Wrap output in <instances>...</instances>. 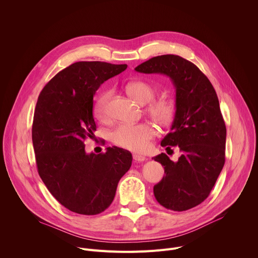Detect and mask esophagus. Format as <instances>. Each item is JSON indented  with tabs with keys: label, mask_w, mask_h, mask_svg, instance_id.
<instances>
[{
	"label": "esophagus",
	"mask_w": 258,
	"mask_h": 258,
	"mask_svg": "<svg viewBox=\"0 0 258 258\" xmlns=\"http://www.w3.org/2000/svg\"><path fill=\"white\" fill-rule=\"evenodd\" d=\"M133 158H134L135 161H138V162H142L146 159V157L144 155H141V154H138V153H134Z\"/></svg>",
	"instance_id": "34e87169"
}]
</instances>
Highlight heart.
Returning a JSON list of instances; mask_svg holds the SVG:
<instances>
[{"instance_id": "heart-1", "label": "heart", "mask_w": 258, "mask_h": 258, "mask_svg": "<svg viewBox=\"0 0 258 258\" xmlns=\"http://www.w3.org/2000/svg\"><path fill=\"white\" fill-rule=\"evenodd\" d=\"M126 93L138 103L146 104L151 101L155 95V89L150 84L143 81L130 82L125 85ZM110 98L109 91L101 92L94 102V114L104 120L107 117V104ZM147 112L152 120L158 125H168L175 115V103L170 98H160L151 101L147 106ZM155 136L154 128L148 123L135 125H118L111 134L113 143L121 148L142 152L149 147L150 141Z\"/></svg>"}]
</instances>
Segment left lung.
Segmentation results:
<instances>
[{"label":"left lung","instance_id":"1","mask_svg":"<svg viewBox=\"0 0 258 258\" xmlns=\"http://www.w3.org/2000/svg\"><path fill=\"white\" fill-rule=\"evenodd\" d=\"M135 70L166 76L175 89V115L161 146H178L181 155L176 162L165 153L153 157L165 173L154 196L173 211L193 208L208 197L225 164L227 128L215 90L195 64L176 55L153 57Z\"/></svg>","mask_w":258,"mask_h":258}]
</instances>
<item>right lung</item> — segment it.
I'll return each mask as SVG.
<instances>
[{"label":"right lung","instance_id":"1","mask_svg":"<svg viewBox=\"0 0 258 258\" xmlns=\"http://www.w3.org/2000/svg\"><path fill=\"white\" fill-rule=\"evenodd\" d=\"M126 64L81 61L64 68L44 87L36 102L32 144L38 171L55 199L72 212L95 215L112 203L133 156L118 147L87 153L94 139V95L126 69Z\"/></svg>","mask_w":258,"mask_h":258}]
</instances>
